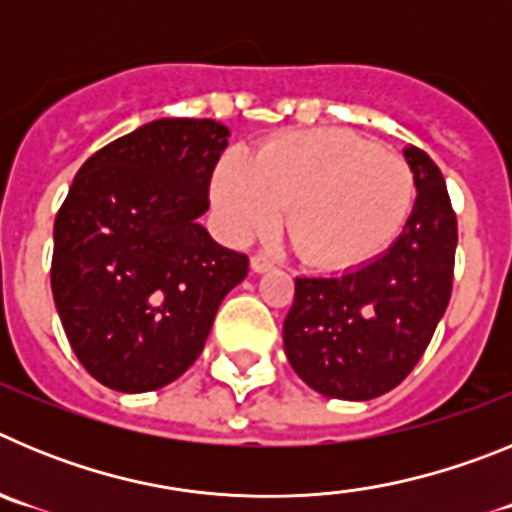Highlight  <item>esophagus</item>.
Segmentation results:
<instances>
[{"label": "esophagus", "mask_w": 512, "mask_h": 512, "mask_svg": "<svg viewBox=\"0 0 512 512\" xmlns=\"http://www.w3.org/2000/svg\"><path fill=\"white\" fill-rule=\"evenodd\" d=\"M271 266H274V259H271L269 253L259 251V253H253V256H251V269L253 271H259V274H261V271H269Z\"/></svg>", "instance_id": "34e87169"}]
</instances>
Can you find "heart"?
<instances>
[{"label":"heart","mask_w":512,"mask_h":512,"mask_svg":"<svg viewBox=\"0 0 512 512\" xmlns=\"http://www.w3.org/2000/svg\"><path fill=\"white\" fill-rule=\"evenodd\" d=\"M415 202L410 164L348 130L289 135L253 164L228 153L212 176V205L230 241L271 235L287 207V235L307 264L348 269L395 241Z\"/></svg>","instance_id":"obj_1"}]
</instances>
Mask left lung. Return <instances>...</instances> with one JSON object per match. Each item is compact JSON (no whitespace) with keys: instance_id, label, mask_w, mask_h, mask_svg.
<instances>
[{"instance_id":"1","label":"left lung","mask_w":512,"mask_h":512,"mask_svg":"<svg viewBox=\"0 0 512 512\" xmlns=\"http://www.w3.org/2000/svg\"><path fill=\"white\" fill-rule=\"evenodd\" d=\"M415 176L405 230L366 266L341 277H297L284 351L297 377L325 397L372 400L413 372L446 312L454 284L456 215L443 174L405 148Z\"/></svg>"}]
</instances>
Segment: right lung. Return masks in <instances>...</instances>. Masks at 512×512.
Masks as SVG:
<instances>
[{
  "instance_id": "1",
  "label": "right lung",
  "mask_w": 512,
  "mask_h": 512,
  "mask_svg": "<svg viewBox=\"0 0 512 512\" xmlns=\"http://www.w3.org/2000/svg\"><path fill=\"white\" fill-rule=\"evenodd\" d=\"M230 130L164 117L84 161L53 225L51 287L76 359L104 387L151 392L182 377L246 253L197 217Z\"/></svg>"
}]
</instances>
